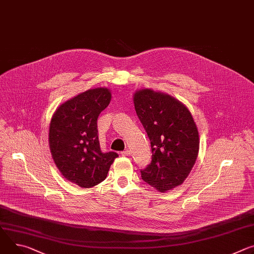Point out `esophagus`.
<instances>
[{
  "label": "esophagus",
  "mask_w": 254,
  "mask_h": 254,
  "mask_svg": "<svg viewBox=\"0 0 254 254\" xmlns=\"http://www.w3.org/2000/svg\"><path fill=\"white\" fill-rule=\"evenodd\" d=\"M121 154H122V156H129V155H130V152H129L128 150H126V151L122 152Z\"/></svg>",
  "instance_id": "obj_1"
}]
</instances>
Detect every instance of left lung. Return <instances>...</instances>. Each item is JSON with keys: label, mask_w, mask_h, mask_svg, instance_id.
I'll list each match as a JSON object with an SVG mask.
<instances>
[{"label": "left lung", "mask_w": 254, "mask_h": 254, "mask_svg": "<svg viewBox=\"0 0 254 254\" xmlns=\"http://www.w3.org/2000/svg\"><path fill=\"white\" fill-rule=\"evenodd\" d=\"M134 109L151 142L152 161L141 170L145 182L165 192L186 180L199 149L196 125L188 107L151 89L136 91Z\"/></svg>", "instance_id": "8db88e82"}]
</instances>
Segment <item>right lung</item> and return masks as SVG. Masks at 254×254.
<instances>
[{
    "label": "right lung",
    "mask_w": 254,
    "mask_h": 254,
    "mask_svg": "<svg viewBox=\"0 0 254 254\" xmlns=\"http://www.w3.org/2000/svg\"><path fill=\"white\" fill-rule=\"evenodd\" d=\"M111 100L107 88L87 90L63 103L54 113L49 143L62 175L80 188L103 181L119 155L100 149L97 119Z\"/></svg>",
    "instance_id": "1"
}]
</instances>
